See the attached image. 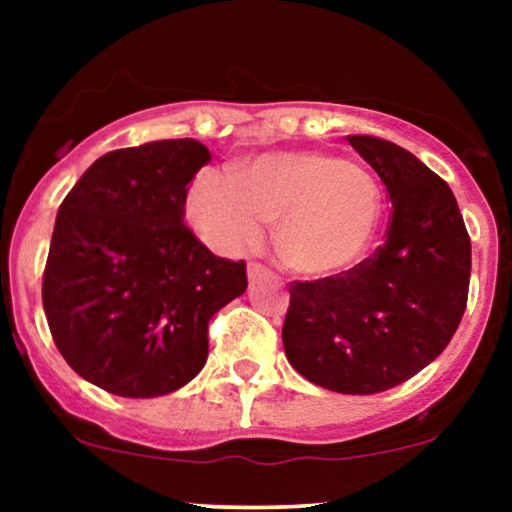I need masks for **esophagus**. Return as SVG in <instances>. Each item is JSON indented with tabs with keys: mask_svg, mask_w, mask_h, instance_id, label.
Masks as SVG:
<instances>
[{
	"mask_svg": "<svg viewBox=\"0 0 512 512\" xmlns=\"http://www.w3.org/2000/svg\"><path fill=\"white\" fill-rule=\"evenodd\" d=\"M272 276V272H269L267 267H262L260 262H250L248 264V279L255 281V279H269Z\"/></svg>",
	"mask_w": 512,
	"mask_h": 512,
	"instance_id": "34e87169",
	"label": "esophagus"
}]
</instances>
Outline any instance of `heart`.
Here are the masks:
<instances>
[{
  "instance_id": "b5f03b06",
  "label": "heart",
  "mask_w": 512,
  "mask_h": 512,
  "mask_svg": "<svg viewBox=\"0 0 512 512\" xmlns=\"http://www.w3.org/2000/svg\"><path fill=\"white\" fill-rule=\"evenodd\" d=\"M383 216V192L368 168L322 151L264 154L236 175L207 170L187 195V219L211 248L236 255L274 223L281 264L327 279L366 257Z\"/></svg>"
}]
</instances>
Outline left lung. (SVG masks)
Listing matches in <instances>:
<instances>
[{
  "instance_id": "left-lung-1",
  "label": "left lung",
  "mask_w": 512,
  "mask_h": 512,
  "mask_svg": "<svg viewBox=\"0 0 512 512\" xmlns=\"http://www.w3.org/2000/svg\"><path fill=\"white\" fill-rule=\"evenodd\" d=\"M346 139L385 182L387 240L349 272L291 281L281 339L310 383L375 395L450 344L467 308L472 243L448 182L419 158L368 134Z\"/></svg>"
}]
</instances>
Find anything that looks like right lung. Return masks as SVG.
Returning a JSON list of instances; mask_svg holds the SVG:
<instances>
[{"mask_svg": "<svg viewBox=\"0 0 512 512\" xmlns=\"http://www.w3.org/2000/svg\"><path fill=\"white\" fill-rule=\"evenodd\" d=\"M211 161L197 139L110 151L64 197L43 274L57 349L120 397L187 385L209 354V320L248 289L245 262L185 226L187 185Z\"/></svg>", "mask_w": 512, "mask_h": 512, "instance_id": "1", "label": "right lung"}]
</instances>
